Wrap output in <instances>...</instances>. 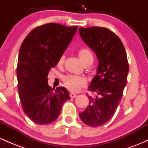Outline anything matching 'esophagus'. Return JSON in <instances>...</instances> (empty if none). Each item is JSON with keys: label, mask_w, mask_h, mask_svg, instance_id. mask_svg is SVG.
Segmentation results:
<instances>
[{"label": "esophagus", "mask_w": 148, "mask_h": 148, "mask_svg": "<svg viewBox=\"0 0 148 148\" xmlns=\"http://www.w3.org/2000/svg\"><path fill=\"white\" fill-rule=\"evenodd\" d=\"M69 96H70L71 98H75L76 97V95L74 94V93H70Z\"/></svg>", "instance_id": "esophagus-1"}]
</instances>
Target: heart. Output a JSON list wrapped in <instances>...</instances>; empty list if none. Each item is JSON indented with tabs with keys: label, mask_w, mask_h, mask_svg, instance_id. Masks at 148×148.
Here are the masks:
<instances>
[{
	"label": "heart",
	"mask_w": 148,
	"mask_h": 148,
	"mask_svg": "<svg viewBox=\"0 0 148 148\" xmlns=\"http://www.w3.org/2000/svg\"><path fill=\"white\" fill-rule=\"evenodd\" d=\"M78 54H79V58L82 61L84 65L92 62L93 56L89 49H81L78 52ZM64 60H65V56L64 54H62L58 60V65L62 66L64 63ZM62 81H63L64 86L69 90L72 92H78L81 88H85L87 86V80L86 79V78L82 77V76L67 75L64 76Z\"/></svg>",
	"instance_id": "heart-1"
}]
</instances>
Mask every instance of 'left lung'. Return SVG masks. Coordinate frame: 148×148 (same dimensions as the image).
Here are the masks:
<instances>
[{
  "label": "left lung",
  "instance_id": "left-lung-1",
  "mask_svg": "<svg viewBox=\"0 0 148 148\" xmlns=\"http://www.w3.org/2000/svg\"><path fill=\"white\" fill-rule=\"evenodd\" d=\"M79 32L99 62L97 74L88 89L95 96L88 95L90 103L79 116L88 126L99 127L109 121L116 111L130 67L123 42L111 30L92 26L79 28Z\"/></svg>",
  "mask_w": 148,
  "mask_h": 148
}]
</instances>
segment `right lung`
Returning <instances> with one entry per match:
<instances>
[{
    "label": "right lung",
    "instance_id": "right-lung-1",
    "mask_svg": "<svg viewBox=\"0 0 148 148\" xmlns=\"http://www.w3.org/2000/svg\"><path fill=\"white\" fill-rule=\"evenodd\" d=\"M77 28L47 23L34 28L22 42L16 68L18 91L23 111L34 123L47 125L54 122L64 101L71 99L65 88L52 89L47 76Z\"/></svg>",
    "mask_w": 148,
    "mask_h": 148
}]
</instances>
